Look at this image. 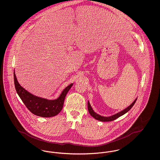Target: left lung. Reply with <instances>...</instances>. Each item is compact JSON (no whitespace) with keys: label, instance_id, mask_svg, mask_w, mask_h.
Instances as JSON below:
<instances>
[{"label":"left lung","instance_id":"8db88e82","mask_svg":"<svg viewBox=\"0 0 160 160\" xmlns=\"http://www.w3.org/2000/svg\"><path fill=\"white\" fill-rule=\"evenodd\" d=\"M136 100H137V98L134 101V102H133L127 108H126L125 109L123 110L122 111L119 112V113H116V114H114V115H113V116H109V117H104V116H100L99 114L96 113L93 110V109L92 108L91 106L90 103H89V101H88V111H89L90 114L91 115L93 118H94L95 119L98 120V121H102V122L112 121H114L115 119H116L117 118H119L120 116H121L123 114H125L127 112H128L129 110L133 107L134 104H135V102H136Z\"/></svg>","mask_w":160,"mask_h":160}]
</instances>
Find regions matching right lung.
<instances>
[{
	"label": "right lung",
	"instance_id": "obj_1",
	"mask_svg": "<svg viewBox=\"0 0 160 160\" xmlns=\"http://www.w3.org/2000/svg\"><path fill=\"white\" fill-rule=\"evenodd\" d=\"M14 79L17 93L24 105L33 114L44 118H50L59 114L62 109L66 95L72 86V84L68 86L58 99L48 100L35 96L24 89L18 83L15 72H14Z\"/></svg>",
	"mask_w": 160,
	"mask_h": 160
}]
</instances>
